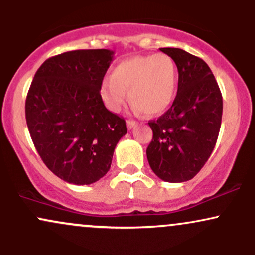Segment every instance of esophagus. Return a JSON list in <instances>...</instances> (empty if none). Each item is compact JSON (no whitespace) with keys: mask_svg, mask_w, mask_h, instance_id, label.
Instances as JSON below:
<instances>
[{"mask_svg":"<svg viewBox=\"0 0 255 255\" xmlns=\"http://www.w3.org/2000/svg\"><path fill=\"white\" fill-rule=\"evenodd\" d=\"M126 124H127V128H128V129H131V128L136 127L137 122L133 121V120H127V122H126Z\"/></svg>","mask_w":255,"mask_h":255,"instance_id":"obj_1","label":"esophagus"}]
</instances>
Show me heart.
<instances>
[{
  "instance_id": "b5f03b06",
  "label": "heart",
  "mask_w": 255,
  "mask_h": 255,
  "mask_svg": "<svg viewBox=\"0 0 255 255\" xmlns=\"http://www.w3.org/2000/svg\"><path fill=\"white\" fill-rule=\"evenodd\" d=\"M177 83V66L169 55L134 56L121 61L111 78L104 79L101 96L108 109L118 113L126 103L128 91L134 110L159 115L174 101Z\"/></svg>"
}]
</instances>
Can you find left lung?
<instances>
[{
  "instance_id": "left-lung-1",
  "label": "left lung",
  "mask_w": 255,
  "mask_h": 255,
  "mask_svg": "<svg viewBox=\"0 0 255 255\" xmlns=\"http://www.w3.org/2000/svg\"><path fill=\"white\" fill-rule=\"evenodd\" d=\"M177 66V95L159 119L150 121L153 137L148 164L160 180H192L211 156L221 129L223 98L205 61L177 48H160Z\"/></svg>"
}]
</instances>
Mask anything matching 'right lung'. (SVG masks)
I'll use <instances>...</instances> for the list:
<instances>
[{
  "mask_svg": "<svg viewBox=\"0 0 255 255\" xmlns=\"http://www.w3.org/2000/svg\"><path fill=\"white\" fill-rule=\"evenodd\" d=\"M108 49L67 51L39 67L25 104L26 122L44 164L68 183L91 184L109 171L126 121L105 108L101 85Z\"/></svg>",
  "mask_w": 255,
  "mask_h": 255,
  "instance_id": "1",
  "label": "right lung"
}]
</instances>
